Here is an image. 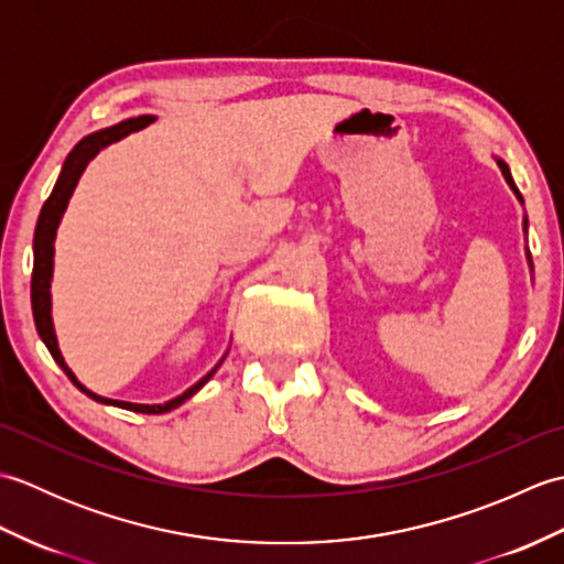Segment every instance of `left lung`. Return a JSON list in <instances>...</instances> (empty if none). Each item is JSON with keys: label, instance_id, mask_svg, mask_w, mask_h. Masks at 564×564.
Wrapping results in <instances>:
<instances>
[{"label": "left lung", "instance_id": "8db88e82", "mask_svg": "<svg viewBox=\"0 0 564 564\" xmlns=\"http://www.w3.org/2000/svg\"><path fill=\"white\" fill-rule=\"evenodd\" d=\"M497 160V164H499V170H501V174H505V178H507V184L511 186V191L513 194H517V198H519V203L523 206V196L519 194V188H517V184H513V178H511V172H509V166H507V162L505 160H499V158H495ZM523 230L529 232V218H523ZM525 257H529V267H531V271H533V261H531V251H525Z\"/></svg>", "mask_w": 564, "mask_h": 564}]
</instances>
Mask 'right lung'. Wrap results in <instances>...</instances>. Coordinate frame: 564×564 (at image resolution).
Instances as JSON below:
<instances>
[{
    "label": "right lung",
    "instance_id": "1",
    "mask_svg": "<svg viewBox=\"0 0 564 564\" xmlns=\"http://www.w3.org/2000/svg\"><path fill=\"white\" fill-rule=\"evenodd\" d=\"M154 121V116H138V118H128V121L116 123L111 128H104L97 130V133H91L87 138H82L72 152L67 154V160L63 164V172H59L57 182L53 186V194L47 196V200L43 203L41 215H39V223H35V235H33V275H31V305H33V319H35V329H39L43 344L47 346V351L55 358V364L65 370L67 378L75 382V386L84 392L89 394L91 400H97L101 404H113V406H121V410H130V412H140V414H164V412H172L176 410L178 404H184L188 398H194V394L206 386V382L215 376V370L220 368V364L225 361V356L218 361L213 370H208L206 376H203L196 386H191L186 392L178 394V398L164 402V404H138V402H123V400H109V398H101V394L91 392L82 386L77 380V376L72 373L69 366L65 364L63 354H59V346H57V337H55V327H53V301H51V283H53V257H55V235H57V227L59 220H63V213L67 210V203L75 194L77 182L82 172L87 170V164L97 158V154L109 148L111 142L123 140L126 135L135 133V130L148 128Z\"/></svg>",
    "mask_w": 564,
    "mask_h": 564
}]
</instances>
